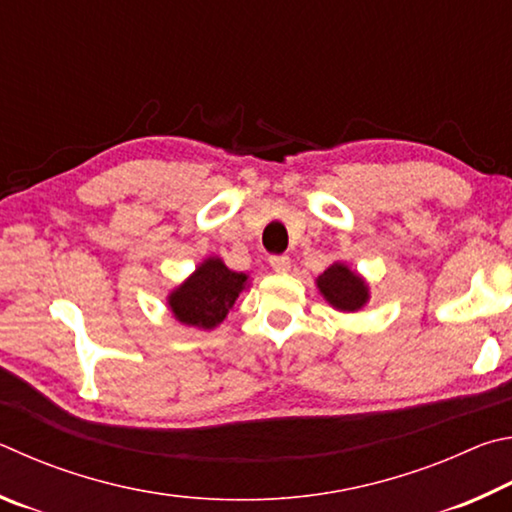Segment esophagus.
I'll use <instances>...</instances> for the list:
<instances>
[{
    "instance_id": "esophagus-1",
    "label": "esophagus",
    "mask_w": 512,
    "mask_h": 512,
    "mask_svg": "<svg viewBox=\"0 0 512 512\" xmlns=\"http://www.w3.org/2000/svg\"><path fill=\"white\" fill-rule=\"evenodd\" d=\"M270 265H272V270L274 272H290V267H292V261H290V256H272L270 258Z\"/></svg>"
}]
</instances>
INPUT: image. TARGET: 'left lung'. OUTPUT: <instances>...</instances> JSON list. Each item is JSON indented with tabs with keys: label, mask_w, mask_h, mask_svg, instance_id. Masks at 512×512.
<instances>
[{
	"label": "left lung",
	"mask_w": 512,
	"mask_h": 512,
	"mask_svg": "<svg viewBox=\"0 0 512 512\" xmlns=\"http://www.w3.org/2000/svg\"><path fill=\"white\" fill-rule=\"evenodd\" d=\"M317 290L328 301L330 308L339 312H360L371 299L369 283L360 272H355L342 261H335L317 276Z\"/></svg>",
	"instance_id": "left-lung-1"
}]
</instances>
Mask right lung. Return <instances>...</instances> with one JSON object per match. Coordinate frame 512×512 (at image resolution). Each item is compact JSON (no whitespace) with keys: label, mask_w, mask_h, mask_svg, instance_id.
Wrapping results in <instances>:
<instances>
[{"label":"right lung","mask_w":512,"mask_h":512,"mask_svg":"<svg viewBox=\"0 0 512 512\" xmlns=\"http://www.w3.org/2000/svg\"><path fill=\"white\" fill-rule=\"evenodd\" d=\"M247 283L249 274L233 272L220 256H209L168 292L166 306L182 326L213 330L227 319L238 294L249 288Z\"/></svg>","instance_id":"1"}]
</instances>
